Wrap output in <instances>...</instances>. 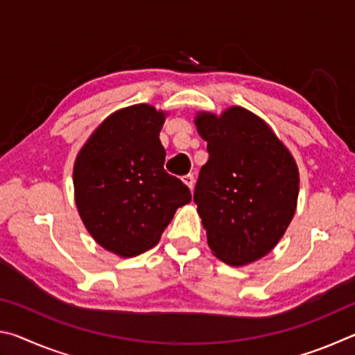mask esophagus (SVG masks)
<instances>
[{"label": "esophagus", "mask_w": 355, "mask_h": 355, "mask_svg": "<svg viewBox=\"0 0 355 355\" xmlns=\"http://www.w3.org/2000/svg\"><path fill=\"white\" fill-rule=\"evenodd\" d=\"M182 182L188 186V188L192 191V188H194V177L192 175H184L183 178H182Z\"/></svg>", "instance_id": "34e87169"}]
</instances>
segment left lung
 <instances>
[{"label": "left lung", "mask_w": 355, "mask_h": 355, "mask_svg": "<svg viewBox=\"0 0 355 355\" xmlns=\"http://www.w3.org/2000/svg\"><path fill=\"white\" fill-rule=\"evenodd\" d=\"M194 123L209 155L194 191L209 249L230 266L260 260L296 211V161L272 128L245 107L230 106L220 116L199 111Z\"/></svg>", "instance_id": "left-lung-1"}]
</instances>
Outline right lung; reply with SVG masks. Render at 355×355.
Segmentation results:
<instances>
[{
  "label": "right lung",
  "instance_id": "right-lung-1",
  "mask_svg": "<svg viewBox=\"0 0 355 355\" xmlns=\"http://www.w3.org/2000/svg\"><path fill=\"white\" fill-rule=\"evenodd\" d=\"M167 112L141 103L101 122L76 155L75 203L84 227L101 248L136 257L159 243L191 191L164 171L159 131Z\"/></svg>",
  "mask_w": 355,
  "mask_h": 355
}]
</instances>
